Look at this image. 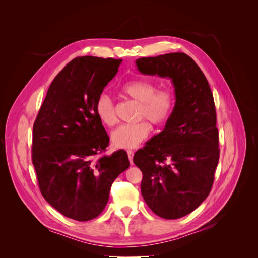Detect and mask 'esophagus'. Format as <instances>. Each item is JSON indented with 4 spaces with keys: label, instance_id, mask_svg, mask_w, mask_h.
Returning <instances> with one entry per match:
<instances>
[{
    "label": "esophagus",
    "instance_id": "34e87169",
    "mask_svg": "<svg viewBox=\"0 0 258 258\" xmlns=\"http://www.w3.org/2000/svg\"><path fill=\"white\" fill-rule=\"evenodd\" d=\"M127 154H128V157H129V161H130V163H132V160H134V152L132 151H128L127 152Z\"/></svg>",
    "mask_w": 258,
    "mask_h": 258
}]
</instances>
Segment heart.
I'll list each match as a JSON object with an SVG mask.
<instances>
[{"instance_id": "b5f03b06", "label": "heart", "mask_w": 258, "mask_h": 258, "mask_svg": "<svg viewBox=\"0 0 258 258\" xmlns=\"http://www.w3.org/2000/svg\"><path fill=\"white\" fill-rule=\"evenodd\" d=\"M123 97L139 103L137 118H146L148 121L161 126L171 117L175 106V93L172 89L163 88L156 90V84L152 81L137 79L123 84L120 87ZM95 112L100 122L112 127L116 121L115 106L107 95L98 97L95 103ZM150 134V126L145 121L132 124H121L111 136L112 145L119 150H132L141 144Z\"/></svg>"}]
</instances>
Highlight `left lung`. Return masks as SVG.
<instances>
[{"instance_id":"left-lung-1","label":"left lung","mask_w":258,"mask_h":258,"mask_svg":"<svg viewBox=\"0 0 258 258\" xmlns=\"http://www.w3.org/2000/svg\"><path fill=\"white\" fill-rule=\"evenodd\" d=\"M144 75L172 82L175 106L166 126L134 156L143 173L141 192L153 212L176 220L210 194L220 158L212 91L200 68L184 52L136 60Z\"/></svg>"}]
</instances>
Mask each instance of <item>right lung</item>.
Wrapping results in <instances>:
<instances>
[{"label":"right lung","mask_w":258,"mask_h":258,"mask_svg":"<svg viewBox=\"0 0 258 258\" xmlns=\"http://www.w3.org/2000/svg\"><path fill=\"white\" fill-rule=\"evenodd\" d=\"M121 61L73 59L54 77L33 124L32 162L43 197L79 222L102 213L115 178L130 165L123 150L93 159L110 142L95 103Z\"/></svg>","instance_id":"obj_1"}]
</instances>
